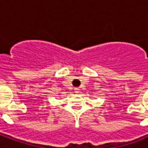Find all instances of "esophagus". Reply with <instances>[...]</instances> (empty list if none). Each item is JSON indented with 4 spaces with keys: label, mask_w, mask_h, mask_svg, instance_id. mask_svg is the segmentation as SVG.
I'll return each instance as SVG.
<instances>
[{
    "label": "esophagus",
    "mask_w": 148,
    "mask_h": 148,
    "mask_svg": "<svg viewBox=\"0 0 148 148\" xmlns=\"http://www.w3.org/2000/svg\"><path fill=\"white\" fill-rule=\"evenodd\" d=\"M74 91H75V93H79V89H78V88H75V89H74Z\"/></svg>",
    "instance_id": "1"
}]
</instances>
